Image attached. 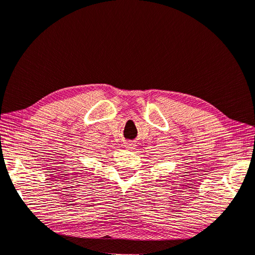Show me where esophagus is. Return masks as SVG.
Segmentation results:
<instances>
[{
    "label": "esophagus",
    "instance_id": "1",
    "mask_svg": "<svg viewBox=\"0 0 255 255\" xmlns=\"http://www.w3.org/2000/svg\"><path fill=\"white\" fill-rule=\"evenodd\" d=\"M125 146H126L127 149H133L135 147V144L133 143V142L128 141V142H126V143H125Z\"/></svg>",
    "mask_w": 255,
    "mask_h": 255
}]
</instances>
